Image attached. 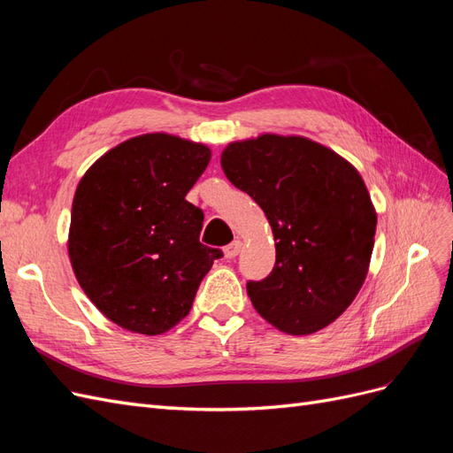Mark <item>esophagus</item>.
Masks as SVG:
<instances>
[{
    "instance_id": "obj_1",
    "label": "esophagus",
    "mask_w": 453,
    "mask_h": 453,
    "mask_svg": "<svg viewBox=\"0 0 453 453\" xmlns=\"http://www.w3.org/2000/svg\"><path fill=\"white\" fill-rule=\"evenodd\" d=\"M240 251H242V242H240V240H234V242L228 243L226 248H225V257H226V258H234Z\"/></svg>"
}]
</instances>
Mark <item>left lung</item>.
Returning a JSON list of instances; mask_svg holds the SVG:
<instances>
[{
    "mask_svg": "<svg viewBox=\"0 0 453 453\" xmlns=\"http://www.w3.org/2000/svg\"><path fill=\"white\" fill-rule=\"evenodd\" d=\"M221 166L276 240L273 270L248 281L255 310L295 336L331 325L357 296L374 248L376 211L359 172L321 143L276 134L228 143Z\"/></svg>",
    "mask_w": 453,
    "mask_h": 453,
    "instance_id": "left-lung-1",
    "label": "left lung"
}]
</instances>
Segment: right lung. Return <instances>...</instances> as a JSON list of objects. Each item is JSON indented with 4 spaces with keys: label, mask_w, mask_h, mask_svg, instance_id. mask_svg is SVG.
Listing matches in <instances>:
<instances>
[{
    "label": "right lung",
    "mask_w": 453,
    "mask_h": 453,
    "mask_svg": "<svg viewBox=\"0 0 453 453\" xmlns=\"http://www.w3.org/2000/svg\"><path fill=\"white\" fill-rule=\"evenodd\" d=\"M211 150L170 134L132 138L79 181L67 251L79 285L132 333L170 331L223 251L200 243L203 213L185 200Z\"/></svg>",
    "instance_id": "1"
}]
</instances>
